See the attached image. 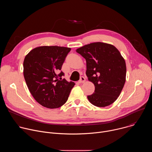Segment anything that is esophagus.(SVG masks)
Here are the masks:
<instances>
[{"mask_svg":"<svg viewBox=\"0 0 152 152\" xmlns=\"http://www.w3.org/2000/svg\"><path fill=\"white\" fill-rule=\"evenodd\" d=\"M85 81V78L83 76H81L80 80H79V83H83Z\"/></svg>","mask_w":152,"mask_h":152,"instance_id":"esophagus-1","label":"esophagus"}]
</instances>
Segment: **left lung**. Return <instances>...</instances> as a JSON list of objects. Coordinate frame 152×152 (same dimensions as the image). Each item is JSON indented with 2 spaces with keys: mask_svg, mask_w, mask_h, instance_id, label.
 I'll list each match as a JSON object with an SVG mask.
<instances>
[{
  "mask_svg": "<svg viewBox=\"0 0 152 152\" xmlns=\"http://www.w3.org/2000/svg\"><path fill=\"white\" fill-rule=\"evenodd\" d=\"M86 62V75L95 86L94 93L88 96L90 102L97 107L113 103L120 94L126 81L124 58L113 45L97 42L76 50Z\"/></svg>",
  "mask_w": 152,
  "mask_h": 152,
  "instance_id": "8db88e82",
  "label": "left lung"
}]
</instances>
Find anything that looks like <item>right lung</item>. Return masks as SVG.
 <instances>
[{
    "instance_id": "right-lung-1",
    "label": "right lung",
    "mask_w": 152,
    "mask_h": 152,
    "mask_svg": "<svg viewBox=\"0 0 152 152\" xmlns=\"http://www.w3.org/2000/svg\"><path fill=\"white\" fill-rule=\"evenodd\" d=\"M71 49L40 46L32 49L25 56L23 75L29 90L42 106L54 109L62 106L69 98L75 83L69 82L60 72Z\"/></svg>"
}]
</instances>
